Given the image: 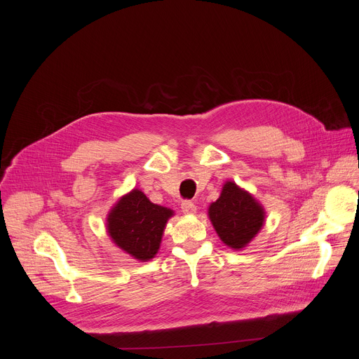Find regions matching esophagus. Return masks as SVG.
Wrapping results in <instances>:
<instances>
[{
  "instance_id": "obj_1",
  "label": "esophagus",
  "mask_w": 359,
  "mask_h": 359,
  "mask_svg": "<svg viewBox=\"0 0 359 359\" xmlns=\"http://www.w3.org/2000/svg\"><path fill=\"white\" fill-rule=\"evenodd\" d=\"M196 204L193 203V201H190V200H184L183 203H182V212L184 213V215H194L196 213Z\"/></svg>"
}]
</instances>
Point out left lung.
Wrapping results in <instances>:
<instances>
[{"mask_svg":"<svg viewBox=\"0 0 359 359\" xmlns=\"http://www.w3.org/2000/svg\"><path fill=\"white\" fill-rule=\"evenodd\" d=\"M208 213L220 240L233 250L247 247L266 223L263 204L233 180L223 184Z\"/></svg>","mask_w":359,"mask_h":359,"instance_id":"8db88e82","label":"left lung"}]
</instances>
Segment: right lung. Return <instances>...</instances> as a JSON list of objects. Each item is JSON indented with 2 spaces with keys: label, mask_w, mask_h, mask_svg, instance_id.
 Masks as SVG:
<instances>
[{
  "label": "right lung",
  "mask_w": 359,
  "mask_h": 359,
  "mask_svg": "<svg viewBox=\"0 0 359 359\" xmlns=\"http://www.w3.org/2000/svg\"><path fill=\"white\" fill-rule=\"evenodd\" d=\"M172 209L151 203L139 189L123 194L109 210L107 231L111 240L130 257L149 262L158 254Z\"/></svg>",
  "instance_id": "1"
}]
</instances>
